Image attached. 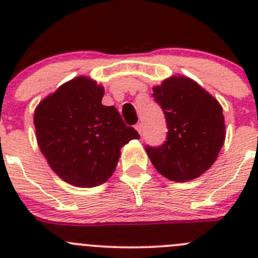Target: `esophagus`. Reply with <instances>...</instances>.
<instances>
[{"label":"esophagus","instance_id":"obj_1","mask_svg":"<svg viewBox=\"0 0 258 258\" xmlns=\"http://www.w3.org/2000/svg\"><path fill=\"white\" fill-rule=\"evenodd\" d=\"M136 131L140 134H142V124H137L136 125Z\"/></svg>","mask_w":258,"mask_h":258}]
</instances>
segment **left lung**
<instances>
[{
	"label": "left lung",
	"instance_id": "obj_1",
	"mask_svg": "<svg viewBox=\"0 0 258 258\" xmlns=\"http://www.w3.org/2000/svg\"><path fill=\"white\" fill-rule=\"evenodd\" d=\"M152 92L165 115L168 136L160 147H146L150 160L170 181L198 178L217 160L225 142L220 102L186 76L168 77Z\"/></svg>",
	"mask_w": 258,
	"mask_h": 258
}]
</instances>
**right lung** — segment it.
Instances as JSON below:
<instances>
[{
  "label": "right lung",
  "instance_id": "obj_1",
  "mask_svg": "<svg viewBox=\"0 0 258 258\" xmlns=\"http://www.w3.org/2000/svg\"><path fill=\"white\" fill-rule=\"evenodd\" d=\"M104 88L77 76L47 95L35 109L38 147L54 172L76 187H95L113 174L120 150L140 134L117 109L103 106Z\"/></svg>",
  "mask_w": 258,
  "mask_h": 258
}]
</instances>
